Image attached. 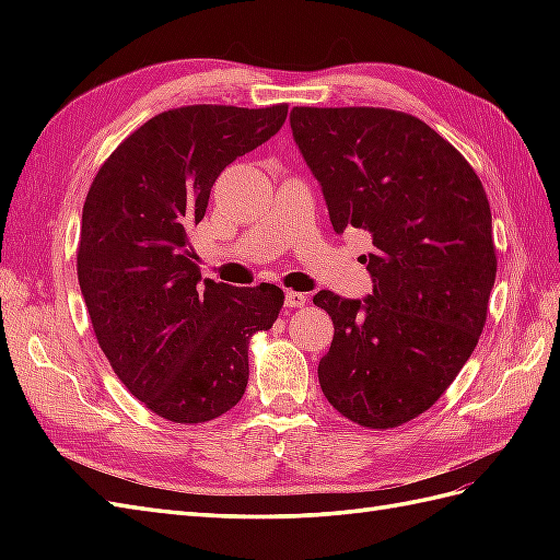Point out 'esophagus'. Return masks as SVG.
<instances>
[{
	"label": "esophagus",
	"mask_w": 560,
	"mask_h": 560,
	"mask_svg": "<svg viewBox=\"0 0 560 560\" xmlns=\"http://www.w3.org/2000/svg\"><path fill=\"white\" fill-rule=\"evenodd\" d=\"M307 303V295L301 291H287V307H303Z\"/></svg>",
	"instance_id": "esophagus-1"
}]
</instances>
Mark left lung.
I'll return each instance as SVG.
<instances>
[{"label":"left lung","mask_w":560,"mask_h":560,"mask_svg":"<svg viewBox=\"0 0 560 560\" xmlns=\"http://www.w3.org/2000/svg\"><path fill=\"white\" fill-rule=\"evenodd\" d=\"M291 129L335 231L373 235V295L313 299L335 323L319 387L349 421L397 428L433 407L479 343L498 269L489 197L469 161L409 113L293 108Z\"/></svg>","instance_id":"left-lung-1"}]
</instances>
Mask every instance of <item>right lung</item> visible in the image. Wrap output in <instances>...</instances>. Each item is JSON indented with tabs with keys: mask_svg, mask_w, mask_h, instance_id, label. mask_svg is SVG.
<instances>
[{
	"mask_svg": "<svg viewBox=\"0 0 560 560\" xmlns=\"http://www.w3.org/2000/svg\"><path fill=\"white\" fill-rule=\"evenodd\" d=\"M289 105H183L135 129L98 168L81 213L77 273L105 359L173 423H205L245 395L249 339L279 317L273 283H201L189 231L225 165L265 144Z\"/></svg>",
	"mask_w": 560,
	"mask_h": 560,
	"instance_id": "obj_1",
	"label": "right lung"
}]
</instances>
